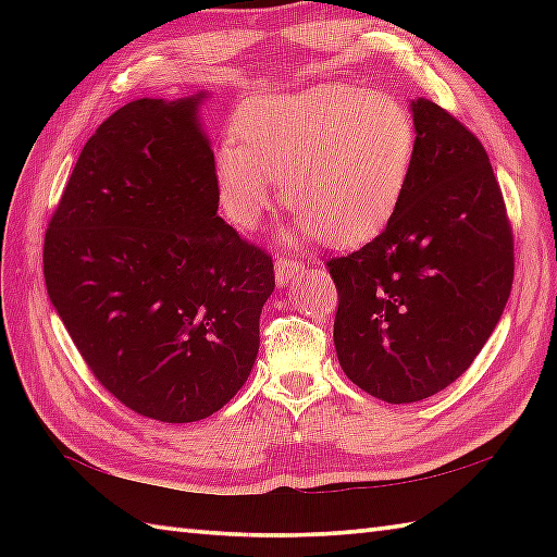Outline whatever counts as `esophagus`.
Segmentation results:
<instances>
[{"label": "esophagus", "instance_id": "34e87169", "mask_svg": "<svg viewBox=\"0 0 557 557\" xmlns=\"http://www.w3.org/2000/svg\"><path fill=\"white\" fill-rule=\"evenodd\" d=\"M304 270V265L299 263V260H294V258H277L275 260V282L280 287H285V285H289V282L299 275V272Z\"/></svg>", "mask_w": 557, "mask_h": 557}]
</instances>
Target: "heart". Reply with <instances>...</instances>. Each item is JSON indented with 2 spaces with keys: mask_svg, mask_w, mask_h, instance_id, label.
<instances>
[{
  "mask_svg": "<svg viewBox=\"0 0 557 557\" xmlns=\"http://www.w3.org/2000/svg\"><path fill=\"white\" fill-rule=\"evenodd\" d=\"M236 138L215 148L222 212L253 230L285 184L297 236L351 246L381 234L405 203L417 128L397 98L351 86L260 96L246 102Z\"/></svg>",
  "mask_w": 557,
  "mask_h": 557,
  "instance_id": "heart-1",
  "label": "heart"
}]
</instances>
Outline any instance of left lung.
I'll return each instance as SVG.
<instances>
[{
  "mask_svg": "<svg viewBox=\"0 0 557 557\" xmlns=\"http://www.w3.org/2000/svg\"><path fill=\"white\" fill-rule=\"evenodd\" d=\"M409 110L417 158L405 203L371 244L327 263L342 371L389 405L441 393L469 369L515 275L510 222L479 138L431 100Z\"/></svg>",
  "mask_w": 557,
  "mask_h": 557,
  "instance_id": "8db88e82",
  "label": "left lung"
}]
</instances>
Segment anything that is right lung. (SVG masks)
Instances as JSON below:
<instances>
[{"label": "right lung", "instance_id": "obj_1", "mask_svg": "<svg viewBox=\"0 0 557 557\" xmlns=\"http://www.w3.org/2000/svg\"><path fill=\"white\" fill-rule=\"evenodd\" d=\"M210 96L140 98L83 146L45 234V285L83 361L140 417L208 419L239 393L272 258L218 215Z\"/></svg>", "mask_w": 557, "mask_h": 557}]
</instances>
